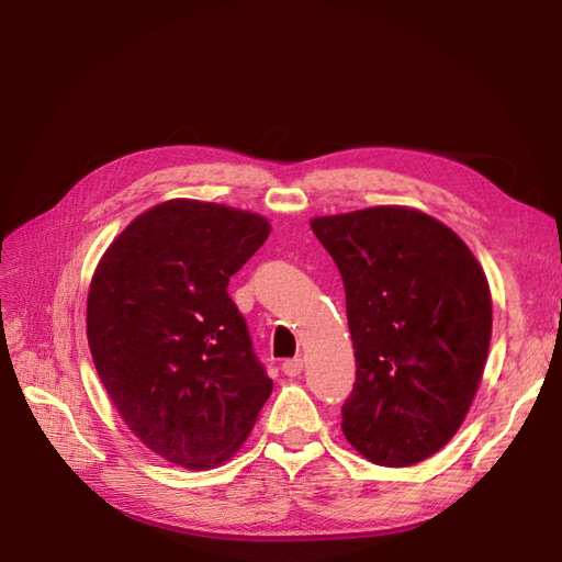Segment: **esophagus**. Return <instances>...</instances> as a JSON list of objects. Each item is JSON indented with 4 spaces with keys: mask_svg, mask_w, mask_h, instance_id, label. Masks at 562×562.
Listing matches in <instances>:
<instances>
[{
    "mask_svg": "<svg viewBox=\"0 0 562 562\" xmlns=\"http://www.w3.org/2000/svg\"><path fill=\"white\" fill-rule=\"evenodd\" d=\"M302 369H304L302 357H292V360H284L282 362V372L288 374V376H300Z\"/></svg>",
    "mask_w": 562,
    "mask_h": 562,
    "instance_id": "34e87169",
    "label": "esophagus"
}]
</instances>
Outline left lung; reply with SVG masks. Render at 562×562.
Masks as SVG:
<instances>
[{"instance_id":"obj_1","label":"left lung","mask_w":562,"mask_h":562,"mask_svg":"<svg viewBox=\"0 0 562 562\" xmlns=\"http://www.w3.org/2000/svg\"><path fill=\"white\" fill-rule=\"evenodd\" d=\"M312 229L340 270L357 362L342 435L379 465L432 457L469 413L491 348L479 260L408 207L316 217Z\"/></svg>"}]
</instances>
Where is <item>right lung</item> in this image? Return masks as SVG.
Wrapping results in <instances>:
<instances>
[{"mask_svg":"<svg viewBox=\"0 0 562 562\" xmlns=\"http://www.w3.org/2000/svg\"><path fill=\"white\" fill-rule=\"evenodd\" d=\"M268 234L258 214L169 200L130 222L93 272L97 372L142 445L183 469L229 459L272 391L226 292Z\"/></svg>","mask_w":562,"mask_h":562,"instance_id":"add662e5","label":"right lung"}]
</instances>
